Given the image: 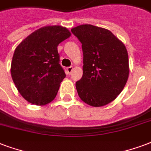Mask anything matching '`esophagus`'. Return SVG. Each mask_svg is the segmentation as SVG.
I'll return each mask as SVG.
<instances>
[{"instance_id": "34e87169", "label": "esophagus", "mask_w": 151, "mask_h": 151, "mask_svg": "<svg viewBox=\"0 0 151 151\" xmlns=\"http://www.w3.org/2000/svg\"><path fill=\"white\" fill-rule=\"evenodd\" d=\"M73 71V67H68V68H67V73L68 75H70L71 73V71Z\"/></svg>"}]
</instances>
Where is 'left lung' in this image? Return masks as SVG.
Returning a JSON list of instances; mask_svg holds the SVG:
<instances>
[{"label": "left lung", "instance_id": "left-lung-1", "mask_svg": "<svg viewBox=\"0 0 151 151\" xmlns=\"http://www.w3.org/2000/svg\"><path fill=\"white\" fill-rule=\"evenodd\" d=\"M71 32L82 44L83 76L76 83L80 98L88 105L102 106L114 100L129 76L125 45L106 28L81 24Z\"/></svg>", "mask_w": 151, "mask_h": 151}]
</instances>
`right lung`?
<instances>
[{
	"label": "right lung",
	"mask_w": 151,
	"mask_h": 151,
	"mask_svg": "<svg viewBox=\"0 0 151 151\" xmlns=\"http://www.w3.org/2000/svg\"><path fill=\"white\" fill-rule=\"evenodd\" d=\"M71 36L60 25L37 29L18 45L11 63V76L24 99L43 106L56 96L66 75L60 64L57 46Z\"/></svg>",
	"instance_id": "obj_1"
}]
</instances>
